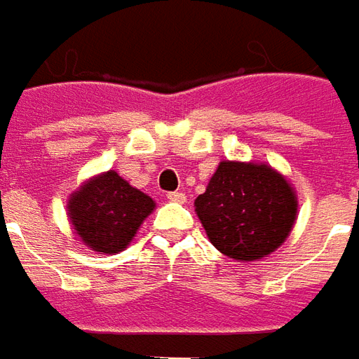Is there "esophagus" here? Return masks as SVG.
<instances>
[{
	"mask_svg": "<svg viewBox=\"0 0 359 359\" xmlns=\"http://www.w3.org/2000/svg\"><path fill=\"white\" fill-rule=\"evenodd\" d=\"M168 199L174 201V203H185V193H182V191H170V193H168Z\"/></svg>",
	"mask_w": 359,
	"mask_h": 359,
	"instance_id": "obj_1",
	"label": "esophagus"
}]
</instances>
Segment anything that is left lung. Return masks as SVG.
I'll return each mask as SVG.
<instances>
[{
  "instance_id": "left-lung-1",
  "label": "left lung",
  "mask_w": 359,
  "mask_h": 359,
  "mask_svg": "<svg viewBox=\"0 0 359 359\" xmlns=\"http://www.w3.org/2000/svg\"><path fill=\"white\" fill-rule=\"evenodd\" d=\"M195 210L210 243L236 261H255L284 243L294 226L296 195L266 164L220 162Z\"/></svg>"
}]
</instances>
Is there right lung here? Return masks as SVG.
<instances>
[{
	"label": "right lung",
	"mask_w": 359,
	"mask_h": 359,
	"mask_svg": "<svg viewBox=\"0 0 359 359\" xmlns=\"http://www.w3.org/2000/svg\"><path fill=\"white\" fill-rule=\"evenodd\" d=\"M67 208L71 224L88 248L118 253L151 215L154 201L110 170L73 193Z\"/></svg>",
	"instance_id": "add662e5"
}]
</instances>
